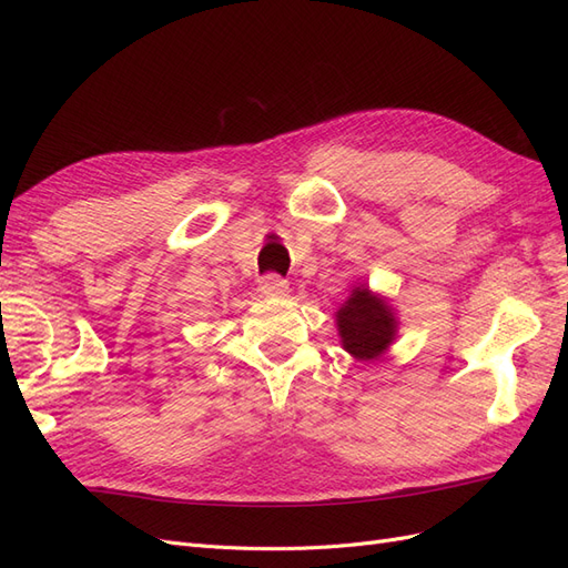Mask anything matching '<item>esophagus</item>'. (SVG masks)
Masks as SVG:
<instances>
[{
	"label": "esophagus",
	"instance_id": "obj_1",
	"mask_svg": "<svg viewBox=\"0 0 568 568\" xmlns=\"http://www.w3.org/2000/svg\"><path fill=\"white\" fill-rule=\"evenodd\" d=\"M261 291L265 296H286L288 294V282L282 280L280 274H265V277L261 280Z\"/></svg>",
	"mask_w": 568,
	"mask_h": 568
}]
</instances>
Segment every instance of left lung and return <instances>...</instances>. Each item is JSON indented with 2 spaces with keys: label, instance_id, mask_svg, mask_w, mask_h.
<instances>
[{
  "label": "left lung",
  "instance_id": "1",
  "mask_svg": "<svg viewBox=\"0 0 568 568\" xmlns=\"http://www.w3.org/2000/svg\"><path fill=\"white\" fill-rule=\"evenodd\" d=\"M338 334L346 348L357 359L379 357L395 336V320L390 307L369 294V288H353L346 305L336 313Z\"/></svg>",
  "mask_w": 568,
  "mask_h": 568
}]
</instances>
